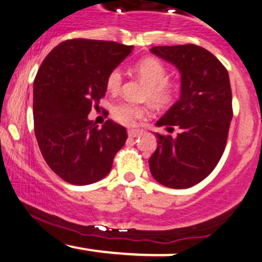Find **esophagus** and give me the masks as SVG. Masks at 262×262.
<instances>
[{
  "instance_id": "esophagus-1",
  "label": "esophagus",
  "mask_w": 262,
  "mask_h": 262,
  "mask_svg": "<svg viewBox=\"0 0 262 262\" xmlns=\"http://www.w3.org/2000/svg\"><path fill=\"white\" fill-rule=\"evenodd\" d=\"M128 135H129V138H138L141 135V132L135 130V129H129Z\"/></svg>"
}]
</instances>
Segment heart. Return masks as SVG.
Masks as SVG:
<instances>
[{
	"mask_svg": "<svg viewBox=\"0 0 262 262\" xmlns=\"http://www.w3.org/2000/svg\"><path fill=\"white\" fill-rule=\"evenodd\" d=\"M135 70L141 80L146 83L145 98H149L156 104H167L173 98L176 92L175 83L166 79V68L160 60L155 58H145L135 65ZM123 74L119 68L113 69L107 76L106 86L110 92L116 93L121 90ZM149 113L148 107L139 104L119 102L112 108V116L117 122L124 125H134L139 119H143Z\"/></svg>",
	"mask_w": 262,
	"mask_h": 262,
	"instance_id": "b5f03b06",
	"label": "heart"
}]
</instances>
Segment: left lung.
Instances as JSON below:
<instances>
[{
  "label": "left lung",
  "instance_id": "left-lung-1",
  "mask_svg": "<svg viewBox=\"0 0 262 262\" xmlns=\"http://www.w3.org/2000/svg\"><path fill=\"white\" fill-rule=\"evenodd\" d=\"M150 52L175 65L181 75L179 101L156 122L180 132L176 138L154 133L158 148L149 159L150 172L166 187H192L214 170L224 152L233 118L229 75L198 45L152 47Z\"/></svg>",
  "mask_w": 262,
  "mask_h": 262
}]
</instances>
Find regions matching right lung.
<instances>
[{
  "instance_id": "right-lung-1",
  "label": "right lung",
  "mask_w": 262,
  "mask_h": 262,
  "mask_svg": "<svg viewBox=\"0 0 262 262\" xmlns=\"http://www.w3.org/2000/svg\"><path fill=\"white\" fill-rule=\"evenodd\" d=\"M133 50L116 41L71 39L41 62L33 85L34 132L44 160L71 185L106 177L127 140L123 125L108 119L98 128L89 113L107 91V76Z\"/></svg>"
}]
</instances>
